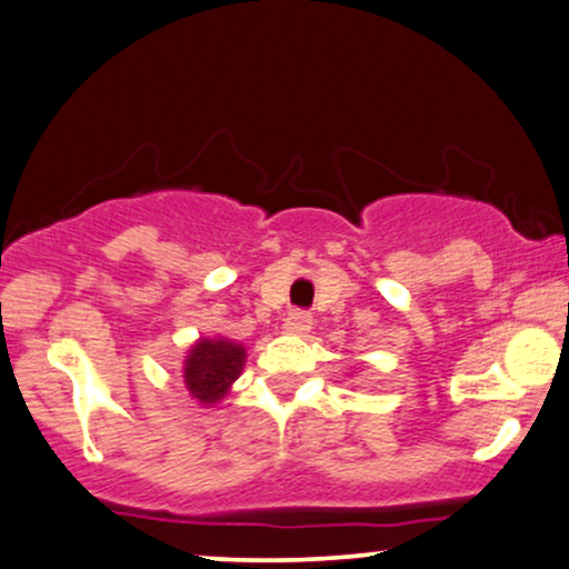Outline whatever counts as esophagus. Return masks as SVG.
Masks as SVG:
<instances>
[{
    "label": "esophagus",
    "instance_id": "esophagus-1",
    "mask_svg": "<svg viewBox=\"0 0 569 569\" xmlns=\"http://www.w3.org/2000/svg\"><path fill=\"white\" fill-rule=\"evenodd\" d=\"M283 328H286V333H293V336L307 333V330L312 328V315L305 312V309H293L289 318H286Z\"/></svg>",
    "mask_w": 569,
    "mask_h": 569
}]
</instances>
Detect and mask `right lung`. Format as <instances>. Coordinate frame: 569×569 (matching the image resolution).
I'll use <instances>...</instances> for the list:
<instances>
[{"mask_svg":"<svg viewBox=\"0 0 569 569\" xmlns=\"http://www.w3.org/2000/svg\"><path fill=\"white\" fill-rule=\"evenodd\" d=\"M243 357L247 351L233 341H199L186 357V386H189L191 397L199 399L201 405H214L228 393V386L241 376Z\"/></svg>","mask_w":569,"mask_h":569,"instance_id":"right-lung-1","label":"right lung"}]
</instances>
